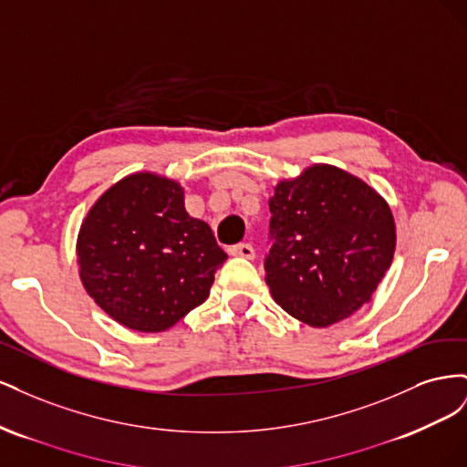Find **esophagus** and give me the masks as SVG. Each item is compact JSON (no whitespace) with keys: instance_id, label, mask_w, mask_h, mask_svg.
I'll list each match as a JSON object with an SVG mask.
<instances>
[{"instance_id":"esophagus-1","label":"esophagus","mask_w":467,"mask_h":467,"mask_svg":"<svg viewBox=\"0 0 467 467\" xmlns=\"http://www.w3.org/2000/svg\"><path fill=\"white\" fill-rule=\"evenodd\" d=\"M230 255L234 257H244V259H255V249L251 244H237L230 247Z\"/></svg>"}]
</instances>
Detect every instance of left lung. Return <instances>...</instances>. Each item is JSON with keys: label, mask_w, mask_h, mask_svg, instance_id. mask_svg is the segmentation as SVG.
<instances>
[{"label": "left lung", "mask_w": 467, "mask_h": 467, "mask_svg": "<svg viewBox=\"0 0 467 467\" xmlns=\"http://www.w3.org/2000/svg\"><path fill=\"white\" fill-rule=\"evenodd\" d=\"M268 210L265 280L282 309L327 327L370 300L395 251L391 210L376 191L314 165L278 182Z\"/></svg>", "instance_id": "8db88e82"}]
</instances>
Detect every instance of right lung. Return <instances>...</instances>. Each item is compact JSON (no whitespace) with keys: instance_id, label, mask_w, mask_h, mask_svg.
<instances>
[{"instance_id":"right-lung-1","label":"right lung","mask_w":467,"mask_h":467,"mask_svg":"<svg viewBox=\"0 0 467 467\" xmlns=\"http://www.w3.org/2000/svg\"><path fill=\"white\" fill-rule=\"evenodd\" d=\"M81 282L126 327L165 331L201 306L228 259L210 225L191 218L175 181L124 177L89 210L78 239Z\"/></svg>"}]
</instances>
